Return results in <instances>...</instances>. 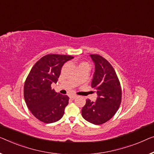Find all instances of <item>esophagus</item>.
Listing matches in <instances>:
<instances>
[{"label":"esophagus","mask_w":154,"mask_h":154,"mask_svg":"<svg viewBox=\"0 0 154 154\" xmlns=\"http://www.w3.org/2000/svg\"><path fill=\"white\" fill-rule=\"evenodd\" d=\"M76 97H77V95H71L70 96V99H72V100H74Z\"/></svg>","instance_id":"34e87169"}]
</instances>
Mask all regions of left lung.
I'll use <instances>...</instances> for the list:
<instances>
[{"instance_id":"8db88e82","label":"left lung","mask_w":154,"mask_h":154,"mask_svg":"<svg viewBox=\"0 0 154 154\" xmlns=\"http://www.w3.org/2000/svg\"><path fill=\"white\" fill-rule=\"evenodd\" d=\"M95 63L91 86L97 94L95 102L88 99L82 109V117L94 125H102L116 113L122 100L120 81L113 66L99 54H90Z\"/></svg>"}]
</instances>
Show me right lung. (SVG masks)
<instances>
[{
  "label": "right lung",
  "instance_id": "1",
  "mask_svg": "<svg viewBox=\"0 0 154 154\" xmlns=\"http://www.w3.org/2000/svg\"><path fill=\"white\" fill-rule=\"evenodd\" d=\"M74 58L69 55L50 54L41 58L29 72L24 84V98L33 116L44 123H52L62 118L69 97L52 89L57 83L61 68Z\"/></svg>",
  "mask_w": 154,
  "mask_h": 154
}]
</instances>
